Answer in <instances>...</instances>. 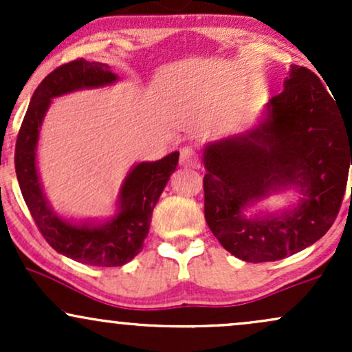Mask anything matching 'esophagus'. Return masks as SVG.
Instances as JSON below:
<instances>
[{
    "instance_id": "1",
    "label": "esophagus",
    "mask_w": 352,
    "mask_h": 352,
    "mask_svg": "<svg viewBox=\"0 0 352 352\" xmlns=\"http://www.w3.org/2000/svg\"><path fill=\"white\" fill-rule=\"evenodd\" d=\"M180 165L188 168H199L200 167V159L199 153L193 151L192 147H184L180 151Z\"/></svg>"
}]
</instances>
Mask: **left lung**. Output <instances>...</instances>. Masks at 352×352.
Wrapping results in <instances>:
<instances>
[{
    "label": "left lung",
    "mask_w": 352,
    "mask_h": 352,
    "mask_svg": "<svg viewBox=\"0 0 352 352\" xmlns=\"http://www.w3.org/2000/svg\"><path fill=\"white\" fill-rule=\"evenodd\" d=\"M283 87L253 131L204 148L205 220L227 252L250 263L283 260L324 235L352 165V109L333 100L306 67L293 64ZM292 186L303 195L298 208L243 215L250 204Z\"/></svg>",
    "instance_id": "left-lung-1"
}]
</instances>
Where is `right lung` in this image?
Masks as SVG:
<instances>
[{"instance_id": "obj_1", "label": "right lung", "mask_w": 352, "mask_h": 352, "mask_svg": "<svg viewBox=\"0 0 352 352\" xmlns=\"http://www.w3.org/2000/svg\"><path fill=\"white\" fill-rule=\"evenodd\" d=\"M116 80L111 66L102 63L76 59L59 66L34 91L14 151L19 188L44 240L64 256L92 266H122L140 253L151 228L153 207L179 165V152L168 153L157 162L134 165L120 188L119 212L102 225L72 223L52 212L36 168L39 131L51 99L79 89L109 86Z\"/></svg>"}]
</instances>
